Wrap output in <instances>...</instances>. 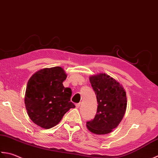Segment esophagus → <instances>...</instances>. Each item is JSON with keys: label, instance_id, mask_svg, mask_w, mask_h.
<instances>
[{"label": "esophagus", "instance_id": "esophagus-1", "mask_svg": "<svg viewBox=\"0 0 158 158\" xmlns=\"http://www.w3.org/2000/svg\"><path fill=\"white\" fill-rule=\"evenodd\" d=\"M80 106V103H77V104H76V108H79Z\"/></svg>", "mask_w": 158, "mask_h": 158}]
</instances>
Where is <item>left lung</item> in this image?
<instances>
[{"label":"left lung","instance_id":"left-lung-1","mask_svg":"<svg viewBox=\"0 0 158 158\" xmlns=\"http://www.w3.org/2000/svg\"><path fill=\"white\" fill-rule=\"evenodd\" d=\"M98 102L95 118L86 122L91 132L106 134L119 124L127 107L126 93L117 80L106 73L90 77Z\"/></svg>","mask_w":158,"mask_h":158}]
</instances>
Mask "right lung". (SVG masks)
<instances>
[{
    "label": "right lung",
    "mask_w": 158,
    "mask_h": 158,
    "mask_svg": "<svg viewBox=\"0 0 158 158\" xmlns=\"http://www.w3.org/2000/svg\"><path fill=\"white\" fill-rule=\"evenodd\" d=\"M67 75L60 67L38 71L28 80L25 93V106L33 123L50 129L59 123L75 105L70 102L72 90L63 82Z\"/></svg>",
    "instance_id": "obj_1"
}]
</instances>
